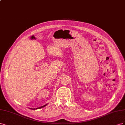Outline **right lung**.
I'll list each match as a JSON object with an SVG mask.
<instances>
[{
	"mask_svg": "<svg viewBox=\"0 0 125 125\" xmlns=\"http://www.w3.org/2000/svg\"><path fill=\"white\" fill-rule=\"evenodd\" d=\"M48 104H45V105H43V106H41V107H38V108H30V109H32V110H37V109H39V108H42V107H44L45 106H46Z\"/></svg>",
	"mask_w": 125,
	"mask_h": 125,
	"instance_id": "add662e5",
	"label": "right lung"
}]
</instances>
